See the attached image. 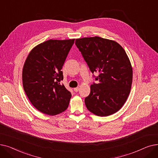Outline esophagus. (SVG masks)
<instances>
[{"label": "esophagus", "instance_id": "esophagus-1", "mask_svg": "<svg viewBox=\"0 0 158 158\" xmlns=\"http://www.w3.org/2000/svg\"><path fill=\"white\" fill-rule=\"evenodd\" d=\"M79 89H80V88H79V87H76V88H74V91L75 92H78V91H79Z\"/></svg>", "mask_w": 158, "mask_h": 158}]
</instances>
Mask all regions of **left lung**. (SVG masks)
Returning a JSON list of instances; mask_svg holds the SVG:
<instances>
[{"label":"left lung","mask_w":158,"mask_h":158,"mask_svg":"<svg viewBox=\"0 0 158 158\" xmlns=\"http://www.w3.org/2000/svg\"><path fill=\"white\" fill-rule=\"evenodd\" d=\"M89 69L98 73V84L91 85L85 98L87 109L98 116H107L121 109L128 98L132 82V67L124 49L114 40L99 36L75 40Z\"/></svg>","instance_id":"1"}]
</instances>
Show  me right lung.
Masks as SVG:
<instances>
[{
	"label": "right lung",
	"instance_id": "obj_1",
	"mask_svg": "<svg viewBox=\"0 0 158 158\" xmlns=\"http://www.w3.org/2000/svg\"><path fill=\"white\" fill-rule=\"evenodd\" d=\"M74 39H50L29 52L22 69V84L33 106L40 112L55 116L69 106L71 93L64 84L61 71Z\"/></svg>",
	"mask_w": 158,
	"mask_h": 158
}]
</instances>
